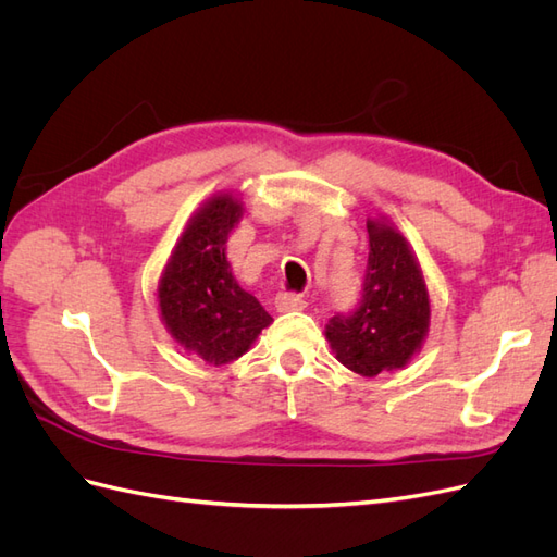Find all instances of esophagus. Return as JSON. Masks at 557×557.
I'll return each mask as SVG.
<instances>
[{
	"instance_id": "1",
	"label": "esophagus",
	"mask_w": 557,
	"mask_h": 557,
	"mask_svg": "<svg viewBox=\"0 0 557 557\" xmlns=\"http://www.w3.org/2000/svg\"><path fill=\"white\" fill-rule=\"evenodd\" d=\"M276 309L281 313H290V311H305L307 309V301L301 299L299 295L295 293H281L276 297Z\"/></svg>"
}]
</instances>
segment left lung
<instances>
[{
	"label": "left lung",
	"mask_w": 557,
	"mask_h": 557,
	"mask_svg": "<svg viewBox=\"0 0 557 557\" xmlns=\"http://www.w3.org/2000/svg\"><path fill=\"white\" fill-rule=\"evenodd\" d=\"M369 258L358 309L330 318L336 360L360 376L404 369L430 330V293L409 242L385 218H369Z\"/></svg>",
	"instance_id": "obj_1"
}]
</instances>
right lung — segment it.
I'll return each instance as SVG.
<instances>
[{
    "label": "right lung",
    "mask_w": 557,
    "mask_h": 557,
    "mask_svg": "<svg viewBox=\"0 0 557 557\" xmlns=\"http://www.w3.org/2000/svg\"><path fill=\"white\" fill-rule=\"evenodd\" d=\"M242 215L244 205L237 195L209 197L185 225L158 283L166 332L213 367L242 358L274 320L237 283L225 256L230 232Z\"/></svg>",
    "instance_id": "1"
}]
</instances>
